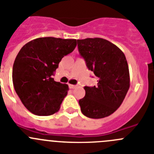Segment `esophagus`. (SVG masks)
Wrapping results in <instances>:
<instances>
[{
	"label": "esophagus",
	"instance_id": "1",
	"mask_svg": "<svg viewBox=\"0 0 154 154\" xmlns=\"http://www.w3.org/2000/svg\"><path fill=\"white\" fill-rule=\"evenodd\" d=\"M69 87H70V89H75L76 87H77V86L72 85V84H69Z\"/></svg>",
	"mask_w": 154,
	"mask_h": 154
}]
</instances>
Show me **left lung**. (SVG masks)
I'll return each instance as SVG.
<instances>
[{"label":"left lung","instance_id":"8db88e82","mask_svg":"<svg viewBox=\"0 0 154 154\" xmlns=\"http://www.w3.org/2000/svg\"><path fill=\"white\" fill-rule=\"evenodd\" d=\"M80 55L97 77V85L84 87L85 97L79 100L82 113L90 119H103L122 105L130 87L125 55L113 43L102 38L77 39Z\"/></svg>","mask_w":154,"mask_h":154}]
</instances>
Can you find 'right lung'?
Returning a JSON list of instances; mask_svg holds the SVG:
<instances>
[{
    "instance_id": "obj_1",
    "label": "right lung",
    "mask_w": 154,
    "mask_h": 154,
    "mask_svg": "<svg viewBox=\"0 0 154 154\" xmlns=\"http://www.w3.org/2000/svg\"><path fill=\"white\" fill-rule=\"evenodd\" d=\"M76 46V39L42 37L27 42L19 51L13 66V83L30 112L47 116L60 109L69 88L52 76L62 57Z\"/></svg>"
}]
</instances>
